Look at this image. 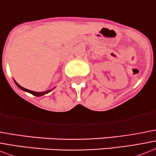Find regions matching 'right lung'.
<instances>
[{"instance_id":"right-lung-1","label":"right lung","mask_w":156,"mask_h":156,"mask_svg":"<svg viewBox=\"0 0 156 156\" xmlns=\"http://www.w3.org/2000/svg\"><path fill=\"white\" fill-rule=\"evenodd\" d=\"M14 82H15V83H16V86H17V87H18L19 88H20V89H21V90H24V91H26V92H28V93L32 94L33 95H35V96H37V97H40V96L44 95V94H48V93H49V92H50V91H51L53 89H54V88H53V89L49 90H46V91H44V92H35V91L25 89V88L22 87H21V86H20V85H19L18 83H17V82H16L15 80H14Z\"/></svg>"}]
</instances>
